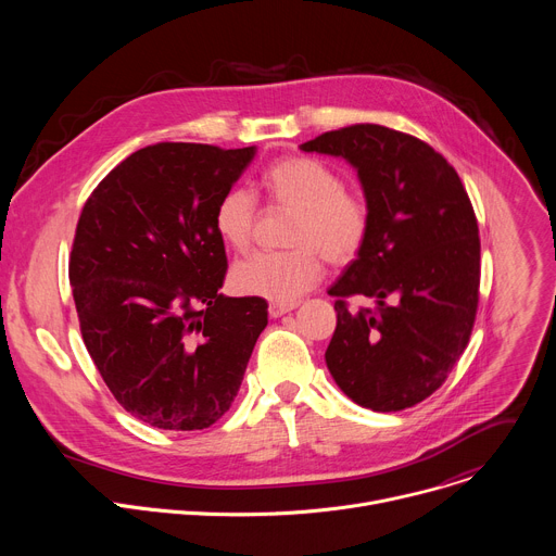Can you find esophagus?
I'll use <instances>...</instances> for the list:
<instances>
[{
	"label": "esophagus",
	"instance_id": "esophagus-1",
	"mask_svg": "<svg viewBox=\"0 0 556 556\" xmlns=\"http://www.w3.org/2000/svg\"><path fill=\"white\" fill-rule=\"evenodd\" d=\"M296 307V303H270L268 305V314L273 316V319H279V316H283L286 312H292Z\"/></svg>",
	"mask_w": 556,
	"mask_h": 556
}]
</instances>
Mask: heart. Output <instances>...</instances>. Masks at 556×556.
Segmentation results:
<instances>
[{"mask_svg":"<svg viewBox=\"0 0 556 556\" xmlns=\"http://www.w3.org/2000/svg\"><path fill=\"white\" fill-rule=\"evenodd\" d=\"M262 187L273 206L292 211L281 253H255L237 262L228 283L237 294L292 303L319 283L324 257L334 264L352 262L369 235V208L343 178L316 157L290 155L273 163ZM257 200L244 187L224 191L215 204L213 226L219 242L244 253L253 242Z\"/></svg>","mask_w":556,"mask_h":556,"instance_id":"b5f03b06","label":"heart"}]
</instances>
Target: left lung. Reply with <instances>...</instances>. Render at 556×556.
<instances>
[{"instance_id":"left-lung-1","label":"left lung","mask_w":556,"mask_h":556,"mask_svg":"<svg viewBox=\"0 0 556 556\" xmlns=\"http://www.w3.org/2000/svg\"><path fill=\"white\" fill-rule=\"evenodd\" d=\"M348 161L369 208V235L328 294L337 330L326 363L371 412H401L442 387L468 345L480 301V228L446 157L416 136L352 125L301 144ZM354 293L376 311L346 309Z\"/></svg>"}]
</instances>
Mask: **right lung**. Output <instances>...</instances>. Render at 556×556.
I'll use <instances>...</instances> for the list:
<instances>
[{
    "mask_svg": "<svg viewBox=\"0 0 556 556\" xmlns=\"http://www.w3.org/2000/svg\"><path fill=\"white\" fill-rule=\"evenodd\" d=\"M255 147L157 142L134 151L88 198L70 255L84 343L125 412L155 429L217 422L268 326L260 296H224L219 195Z\"/></svg>",
    "mask_w": 556,
    "mask_h": 556,
    "instance_id": "1",
    "label": "right lung"
}]
</instances>
